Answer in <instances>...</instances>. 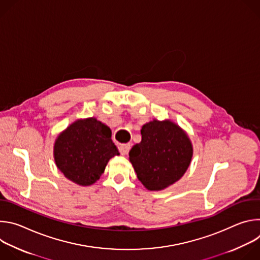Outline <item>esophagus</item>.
<instances>
[{
	"instance_id": "1",
	"label": "esophagus",
	"mask_w": 260,
	"mask_h": 260,
	"mask_svg": "<svg viewBox=\"0 0 260 260\" xmlns=\"http://www.w3.org/2000/svg\"><path fill=\"white\" fill-rule=\"evenodd\" d=\"M129 150H131V144H122L119 147V151L123 155H126L129 152Z\"/></svg>"
}]
</instances>
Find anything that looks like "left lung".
Returning <instances> with one entry per match:
<instances>
[{"label":"left lung","mask_w":260,"mask_h":260,"mask_svg":"<svg viewBox=\"0 0 260 260\" xmlns=\"http://www.w3.org/2000/svg\"><path fill=\"white\" fill-rule=\"evenodd\" d=\"M141 135L142 141L129 151V161L148 190H162L188 169L193 153L191 141L171 120L153 119L142 126Z\"/></svg>","instance_id":"8db88e82"}]
</instances>
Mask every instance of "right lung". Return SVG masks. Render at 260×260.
<instances>
[{"label":"right lung","instance_id":"right-lung-1","mask_svg":"<svg viewBox=\"0 0 260 260\" xmlns=\"http://www.w3.org/2000/svg\"><path fill=\"white\" fill-rule=\"evenodd\" d=\"M111 135L94 117L73 122L55 140L56 167L70 181L89 186L100 179L110 158L119 154Z\"/></svg>","mask_w":260,"mask_h":260}]
</instances>
